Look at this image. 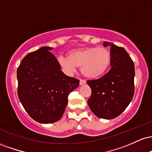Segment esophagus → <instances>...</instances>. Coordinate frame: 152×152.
Segmentation results:
<instances>
[{
  "label": "esophagus",
  "instance_id": "1",
  "mask_svg": "<svg viewBox=\"0 0 152 152\" xmlns=\"http://www.w3.org/2000/svg\"><path fill=\"white\" fill-rule=\"evenodd\" d=\"M79 83H80V85L84 84V83H86V81H85V80H83V79H80Z\"/></svg>",
  "mask_w": 152,
  "mask_h": 152
}]
</instances>
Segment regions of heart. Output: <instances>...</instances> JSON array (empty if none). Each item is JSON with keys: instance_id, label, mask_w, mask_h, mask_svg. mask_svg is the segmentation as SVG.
Masks as SVG:
<instances>
[{"instance_id": "1", "label": "heart", "mask_w": 152, "mask_h": 152, "mask_svg": "<svg viewBox=\"0 0 152 152\" xmlns=\"http://www.w3.org/2000/svg\"><path fill=\"white\" fill-rule=\"evenodd\" d=\"M111 62V53L104 47H86L69 51L67 58L59 57L58 63L64 70L73 72L81 67V73L89 78H96L106 73Z\"/></svg>"}]
</instances>
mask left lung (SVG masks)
I'll return each mask as SVG.
<instances>
[{
  "instance_id": "obj_1",
  "label": "left lung",
  "mask_w": 152,
  "mask_h": 152,
  "mask_svg": "<svg viewBox=\"0 0 152 152\" xmlns=\"http://www.w3.org/2000/svg\"><path fill=\"white\" fill-rule=\"evenodd\" d=\"M104 46L111 47V69L102 78L87 81L91 89L87 102L97 117L112 119L126 109L133 98L135 71L124 48L107 41Z\"/></svg>"
}]
</instances>
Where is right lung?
<instances>
[{
    "label": "right lung",
    "instance_id": "right-lung-1",
    "mask_svg": "<svg viewBox=\"0 0 152 152\" xmlns=\"http://www.w3.org/2000/svg\"><path fill=\"white\" fill-rule=\"evenodd\" d=\"M52 49L42 47L31 52L17 69L19 100L29 116L42 124L61 118L69 94L79 86V80L61 71Z\"/></svg>",
    "mask_w": 152,
    "mask_h": 152
}]
</instances>
